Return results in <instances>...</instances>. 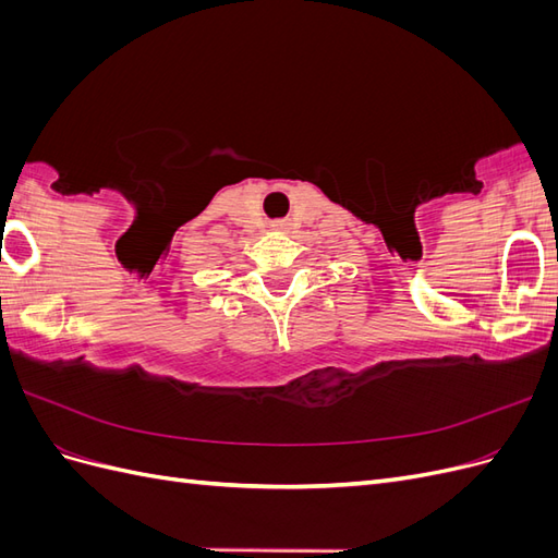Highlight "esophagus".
<instances>
[{"mask_svg":"<svg viewBox=\"0 0 558 558\" xmlns=\"http://www.w3.org/2000/svg\"><path fill=\"white\" fill-rule=\"evenodd\" d=\"M286 226H289V223H286V221H277V223H275V228H277V230H283Z\"/></svg>","mask_w":558,"mask_h":558,"instance_id":"1","label":"esophagus"}]
</instances>
